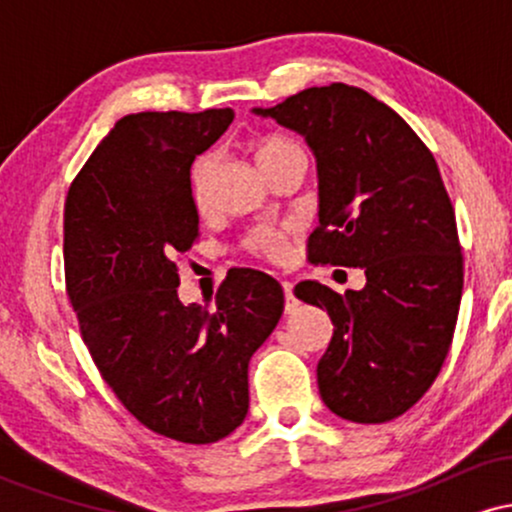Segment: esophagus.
<instances>
[{
	"instance_id": "obj_1",
	"label": "esophagus",
	"mask_w": 512,
	"mask_h": 512,
	"mask_svg": "<svg viewBox=\"0 0 512 512\" xmlns=\"http://www.w3.org/2000/svg\"><path fill=\"white\" fill-rule=\"evenodd\" d=\"M281 289H284V296H286V313H291V310L296 308V298H293V284H291V281H281Z\"/></svg>"
}]
</instances>
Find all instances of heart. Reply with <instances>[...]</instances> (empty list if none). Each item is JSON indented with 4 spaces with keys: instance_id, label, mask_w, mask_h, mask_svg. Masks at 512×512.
<instances>
[{
    "instance_id": "obj_1",
    "label": "heart",
    "mask_w": 512,
    "mask_h": 512,
    "mask_svg": "<svg viewBox=\"0 0 512 512\" xmlns=\"http://www.w3.org/2000/svg\"><path fill=\"white\" fill-rule=\"evenodd\" d=\"M298 151H301V146L293 142V139L284 137V134H267V137H262L260 142L255 144V158L257 163H260L264 175H267L276 163H281L284 158L298 154ZM209 175H211V156H199L190 173L192 197H195L197 207H204V204H207ZM291 236L293 233L289 226H260V228H252L243 245L245 250L252 252V255L262 257V260L284 262L286 255H289Z\"/></svg>"
}]
</instances>
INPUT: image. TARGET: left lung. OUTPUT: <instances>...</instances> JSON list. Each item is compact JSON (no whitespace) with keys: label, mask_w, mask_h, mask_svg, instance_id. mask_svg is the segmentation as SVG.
<instances>
[{"label":"left lung","mask_w":512,"mask_h":512,"mask_svg":"<svg viewBox=\"0 0 512 512\" xmlns=\"http://www.w3.org/2000/svg\"><path fill=\"white\" fill-rule=\"evenodd\" d=\"M255 113L303 134L315 154L320 226L308 260L366 272L344 296L317 281L293 291L334 325L317 363L322 402L356 424L397 419L438 378L460 313L462 248L436 158L356 86L305 88Z\"/></svg>","instance_id":"8db88e82"}]
</instances>
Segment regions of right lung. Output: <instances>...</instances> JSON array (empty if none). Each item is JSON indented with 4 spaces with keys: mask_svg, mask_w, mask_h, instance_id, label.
<instances>
[{
    "mask_svg": "<svg viewBox=\"0 0 512 512\" xmlns=\"http://www.w3.org/2000/svg\"><path fill=\"white\" fill-rule=\"evenodd\" d=\"M231 122V108L125 115L64 202V281L88 354L139 424L192 445L243 424L250 356L284 313L279 281L243 267L214 310L178 298L175 257L199 238L190 166Z\"/></svg>",
    "mask_w": 512,
    "mask_h": 512,
    "instance_id": "right-lung-1",
    "label": "right lung"
}]
</instances>
